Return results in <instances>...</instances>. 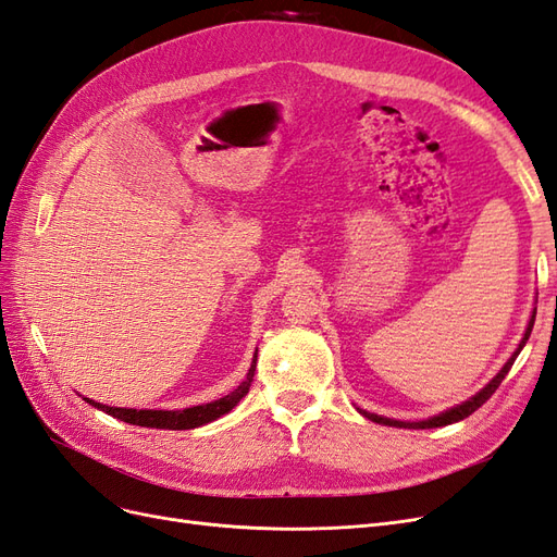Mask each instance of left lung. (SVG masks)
Instances as JSON below:
<instances>
[{"instance_id":"8db88e82","label":"left lung","mask_w":557,"mask_h":557,"mask_svg":"<svg viewBox=\"0 0 557 557\" xmlns=\"http://www.w3.org/2000/svg\"><path fill=\"white\" fill-rule=\"evenodd\" d=\"M532 325H534V315H532V320H530V325H528V332H525V336H522V342H520V346H518V350L513 352V356L509 358V362L502 367V372L487 383L483 391L479 393V395H474L471 397L469 401H465V404H460V407H455V409H450V411H446V413H440V416H434V418H430V420H420V423H404V420H391V418H381V416H376V413H367V411H360L364 418H369V420H374V423H381V425H393V428H409V430H428V428H442V425H450V423H458V420H462V418H467V416H471L474 413L479 407H483V404L493 397V393L497 391L499 387V383L504 381V376L509 374V369H511V364H513V360L518 358V352L522 350V346H525V342L530 339V332H532Z\"/></svg>"}]
</instances>
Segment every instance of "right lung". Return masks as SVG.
Instances as JSON below:
<instances>
[{
  "label": "right lung",
  "mask_w": 557,
  "mask_h": 557,
  "mask_svg": "<svg viewBox=\"0 0 557 557\" xmlns=\"http://www.w3.org/2000/svg\"><path fill=\"white\" fill-rule=\"evenodd\" d=\"M256 362H258V352L256 358H252V364L248 369V374L244 379V383H239L237 391H232L230 395L215 399L211 404H201V407H193V409H183V411H137V409H115V407H107V404H99L88 399L92 407L102 409L104 413L113 416V418H121L129 425H141V428H158V430H193L199 425H207L211 420L225 416L227 411H232L237 407L239 399L248 393L252 374H256Z\"/></svg>",
  "instance_id": "obj_1"
}]
</instances>
